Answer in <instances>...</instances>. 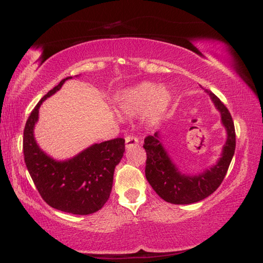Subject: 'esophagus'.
Masks as SVG:
<instances>
[{
  "label": "esophagus",
  "mask_w": 263,
  "mask_h": 263,
  "mask_svg": "<svg viewBox=\"0 0 263 263\" xmlns=\"http://www.w3.org/2000/svg\"><path fill=\"white\" fill-rule=\"evenodd\" d=\"M125 144H126V147H131V146H137L139 144V140H138L137 137H133V136H126L125 137Z\"/></svg>",
  "instance_id": "obj_1"
}]
</instances>
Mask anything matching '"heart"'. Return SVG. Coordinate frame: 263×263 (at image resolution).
Wrapping results in <instances>:
<instances>
[{
  "label": "heart",
  "instance_id": "heart-1",
  "mask_svg": "<svg viewBox=\"0 0 263 263\" xmlns=\"http://www.w3.org/2000/svg\"><path fill=\"white\" fill-rule=\"evenodd\" d=\"M171 94L167 89L153 83H141L123 95L121 108L126 114H138L146 110V121L157 123L171 103Z\"/></svg>",
  "mask_w": 263,
  "mask_h": 263
}]
</instances>
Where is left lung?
<instances>
[{
	"mask_svg": "<svg viewBox=\"0 0 263 263\" xmlns=\"http://www.w3.org/2000/svg\"><path fill=\"white\" fill-rule=\"evenodd\" d=\"M206 92L219 110L221 123L228 132L221 158L215 166L198 175L181 174L163 148L158 133L147 136L144 140V148L147 154L145 167L146 179L155 193L168 203L191 204L206 198L221 184L232 161L235 149V130L232 116L213 92L210 90H206Z\"/></svg>",
	"mask_w": 263,
	"mask_h": 263,
	"instance_id": "1",
	"label": "left lung"
}]
</instances>
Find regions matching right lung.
Returning a JSON list of instances; mask_svg holds the SVG:
<instances>
[{"label": "right lung", "instance_id": "obj_1", "mask_svg": "<svg viewBox=\"0 0 263 263\" xmlns=\"http://www.w3.org/2000/svg\"><path fill=\"white\" fill-rule=\"evenodd\" d=\"M61 80L34 106L24 127L23 153L26 168L35 188L48 205L73 215L99 211L110 197L115 168L125 152V140L116 138L94 144L77 157L57 161L39 148L33 136L39 106L62 87Z\"/></svg>", "mask_w": 263, "mask_h": 263}]
</instances>
